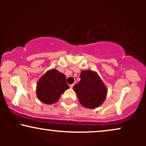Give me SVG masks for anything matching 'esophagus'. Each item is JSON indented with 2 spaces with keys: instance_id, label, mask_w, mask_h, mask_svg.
<instances>
[{
  "instance_id": "1",
  "label": "esophagus",
  "mask_w": 146,
  "mask_h": 146,
  "mask_svg": "<svg viewBox=\"0 0 146 146\" xmlns=\"http://www.w3.org/2000/svg\"><path fill=\"white\" fill-rule=\"evenodd\" d=\"M73 86H74V84H71L70 85V87H71V88H72L73 87Z\"/></svg>"
}]
</instances>
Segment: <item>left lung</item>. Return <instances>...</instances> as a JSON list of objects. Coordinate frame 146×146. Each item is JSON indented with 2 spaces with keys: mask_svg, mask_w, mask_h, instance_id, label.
<instances>
[{
  "mask_svg": "<svg viewBox=\"0 0 146 146\" xmlns=\"http://www.w3.org/2000/svg\"><path fill=\"white\" fill-rule=\"evenodd\" d=\"M81 80L73 86L79 102L84 107L95 109L106 98L108 89L98 73L91 70L82 71Z\"/></svg>",
  "mask_w": 146,
  "mask_h": 146,
  "instance_id": "obj_1",
  "label": "left lung"
}]
</instances>
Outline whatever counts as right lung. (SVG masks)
Here are the masks:
<instances>
[{
	"mask_svg": "<svg viewBox=\"0 0 146 146\" xmlns=\"http://www.w3.org/2000/svg\"><path fill=\"white\" fill-rule=\"evenodd\" d=\"M69 88L65 75L52 68L38 80L36 85L37 98L42 103L52 104L58 102L61 95Z\"/></svg>",
	"mask_w": 146,
	"mask_h": 146,
	"instance_id": "right-lung-1",
	"label": "right lung"
}]
</instances>
